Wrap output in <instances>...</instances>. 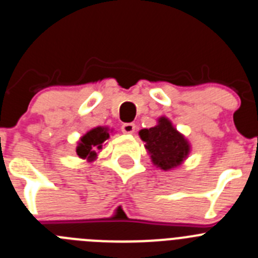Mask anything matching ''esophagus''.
<instances>
[{"label":"esophagus","mask_w":258,"mask_h":258,"mask_svg":"<svg viewBox=\"0 0 258 258\" xmlns=\"http://www.w3.org/2000/svg\"><path fill=\"white\" fill-rule=\"evenodd\" d=\"M135 128H136V126H135L134 123H123V124H122V132H124V134H134Z\"/></svg>","instance_id":"1"}]
</instances>
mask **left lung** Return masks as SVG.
<instances>
[{"label": "left lung", "mask_w": 258, "mask_h": 258, "mask_svg": "<svg viewBox=\"0 0 258 258\" xmlns=\"http://www.w3.org/2000/svg\"><path fill=\"white\" fill-rule=\"evenodd\" d=\"M139 135L146 143L145 148L150 153L153 163L164 171L178 166L189 154L186 139L164 117L159 118L157 126L141 130Z\"/></svg>", "instance_id": "1"}]
</instances>
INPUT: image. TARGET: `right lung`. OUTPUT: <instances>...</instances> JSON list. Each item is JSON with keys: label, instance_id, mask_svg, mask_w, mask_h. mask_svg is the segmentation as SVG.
I'll return each instance as SVG.
<instances>
[{"label": "right lung", "instance_id": "1", "mask_svg": "<svg viewBox=\"0 0 258 258\" xmlns=\"http://www.w3.org/2000/svg\"><path fill=\"white\" fill-rule=\"evenodd\" d=\"M109 138L108 130L104 127H96L91 130L81 139L77 146V155L81 158H92L96 157V150L101 149L103 143Z\"/></svg>", "mask_w": 258, "mask_h": 258}]
</instances>
